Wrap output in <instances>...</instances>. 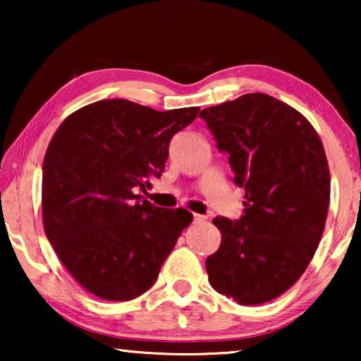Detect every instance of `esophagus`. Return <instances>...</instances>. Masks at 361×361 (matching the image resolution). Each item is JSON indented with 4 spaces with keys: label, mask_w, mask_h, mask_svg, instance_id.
<instances>
[{
    "label": "esophagus",
    "mask_w": 361,
    "mask_h": 361,
    "mask_svg": "<svg viewBox=\"0 0 361 361\" xmlns=\"http://www.w3.org/2000/svg\"><path fill=\"white\" fill-rule=\"evenodd\" d=\"M194 223H204L205 221V216L202 215H197V213H194Z\"/></svg>",
    "instance_id": "34e87169"
}]
</instances>
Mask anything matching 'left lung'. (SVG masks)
<instances>
[{
    "instance_id": "8db88e82",
    "label": "left lung",
    "mask_w": 361,
    "mask_h": 361,
    "mask_svg": "<svg viewBox=\"0 0 361 361\" xmlns=\"http://www.w3.org/2000/svg\"><path fill=\"white\" fill-rule=\"evenodd\" d=\"M243 188V215L216 216L221 245L205 261L209 282L242 305L271 301L307 269L325 229L329 169L312 124L267 94L200 111Z\"/></svg>"
}]
</instances>
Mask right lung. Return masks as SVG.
I'll list each match as a JSON object with an SVG mask.
<instances>
[{"label": "right lung", "instance_id": "obj_1", "mask_svg": "<svg viewBox=\"0 0 361 361\" xmlns=\"http://www.w3.org/2000/svg\"><path fill=\"white\" fill-rule=\"evenodd\" d=\"M199 106L156 111L100 100L66 118L42 162V223L59 259L92 295L130 301L154 285L181 231L185 209H161L133 189L151 186L176 132Z\"/></svg>", "mask_w": 361, "mask_h": 361}]
</instances>
